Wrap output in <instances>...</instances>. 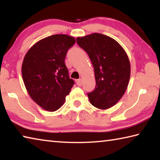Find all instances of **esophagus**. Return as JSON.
<instances>
[{
  "instance_id": "34e87169",
  "label": "esophagus",
  "mask_w": 160,
  "mask_h": 160,
  "mask_svg": "<svg viewBox=\"0 0 160 160\" xmlns=\"http://www.w3.org/2000/svg\"><path fill=\"white\" fill-rule=\"evenodd\" d=\"M76 83H77V85H78V86H79V87L82 86V79L77 80H76Z\"/></svg>"
}]
</instances>
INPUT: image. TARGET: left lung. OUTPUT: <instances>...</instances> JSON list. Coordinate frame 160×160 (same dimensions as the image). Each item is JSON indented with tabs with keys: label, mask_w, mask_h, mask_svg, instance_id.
I'll use <instances>...</instances> for the list:
<instances>
[{
	"label": "left lung",
	"mask_w": 160,
	"mask_h": 160,
	"mask_svg": "<svg viewBox=\"0 0 160 160\" xmlns=\"http://www.w3.org/2000/svg\"><path fill=\"white\" fill-rule=\"evenodd\" d=\"M76 40L94 67L96 87L88 93L90 103L100 109L114 106L125 93L131 75L125 50L116 40L99 33L77 37Z\"/></svg>",
	"instance_id": "left-lung-1"
}]
</instances>
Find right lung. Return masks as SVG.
<instances>
[{
	"label": "right lung",
	"instance_id": "1",
	"mask_svg": "<svg viewBox=\"0 0 160 160\" xmlns=\"http://www.w3.org/2000/svg\"><path fill=\"white\" fill-rule=\"evenodd\" d=\"M75 43V38L68 35H51L34 44L24 58L22 75L27 91L44 110L61 108L74 85L65 58Z\"/></svg>",
	"mask_w": 160,
	"mask_h": 160
}]
</instances>
